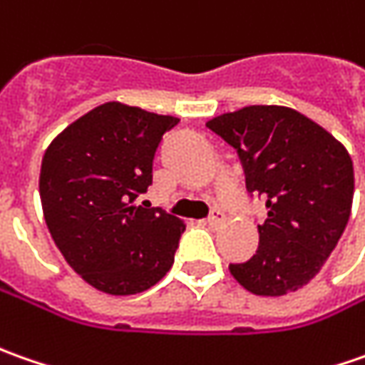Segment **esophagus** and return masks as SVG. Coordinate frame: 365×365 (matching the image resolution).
Returning a JSON list of instances; mask_svg holds the SVG:
<instances>
[{"instance_id": "34e87169", "label": "esophagus", "mask_w": 365, "mask_h": 365, "mask_svg": "<svg viewBox=\"0 0 365 365\" xmlns=\"http://www.w3.org/2000/svg\"><path fill=\"white\" fill-rule=\"evenodd\" d=\"M224 220H226V218H224V214H222L220 210H216V212L207 218V224H210L212 228H218Z\"/></svg>"}]
</instances>
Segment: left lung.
<instances>
[{
  "label": "left lung",
  "mask_w": 365,
  "mask_h": 365,
  "mask_svg": "<svg viewBox=\"0 0 365 365\" xmlns=\"http://www.w3.org/2000/svg\"><path fill=\"white\" fill-rule=\"evenodd\" d=\"M238 151L248 192L267 197L255 257L230 264L246 291L293 293L317 274L346 230L354 163L331 133L291 107L250 105L206 123Z\"/></svg>",
  "instance_id": "8db88e82"
}]
</instances>
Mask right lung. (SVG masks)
Segmentation results:
<instances>
[{"label": "right lung", "mask_w": 365, "mask_h": 365, "mask_svg": "<svg viewBox=\"0 0 365 365\" xmlns=\"http://www.w3.org/2000/svg\"><path fill=\"white\" fill-rule=\"evenodd\" d=\"M178 123L110 101L58 133L42 158L46 226L70 267L107 295L143 293L173 264L185 224L135 200L153 182L159 143Z\"/></svg>", "instance_id": "right-lung-1"}]
</instances>
